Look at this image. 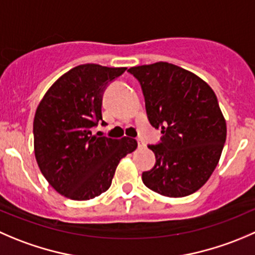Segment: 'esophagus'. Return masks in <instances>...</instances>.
Returning a JSON list of instances; mask_svg holds the SVG:
<instances>
[{"label": "esophagus", "mask_w": 255, "mask_h": 255, "mask_svg": "<svg viewBox=\"0 0 255 255\" xmlns=\"http://www.w3.org/2000/svg\"><path fill=\"white\" fill-rule=\"evenodd\" d=\"M138 148H144L145 147V143H144V140L143 139H140V138H138Z\"/></svg>", "instance_id": "esophagus-1"}]
</instances>
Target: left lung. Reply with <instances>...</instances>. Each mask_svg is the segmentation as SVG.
<instances>
[{
	"label": "left lung",
	"mask_w": 255,
	"mask_h": 255,
	"mask_svg": "<svg viewBox=\"0 0 255 255\" xmlns=\"http://www.w3.org/2000/svg\"><path fill=\"white\" fill-rule=\"evenodd\" d=\"M128 72L139 82L150 126L163 134L157 144H148L155 164L142 173L143 183L172 198L194 193L216 169L226 143L216 93L198 76L167 62Z\"/></svg>",
	"instance_id": "1"
}]
</instances>
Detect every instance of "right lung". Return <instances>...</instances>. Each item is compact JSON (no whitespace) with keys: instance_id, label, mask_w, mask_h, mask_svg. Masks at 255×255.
I'll use <instances>...</instances> for the list:
<instances>
[{"instance_id":"add662e5","label":"right lung","mask_w":255,"mask_h":255,"mask_svg":"<svg viewBox=\"0 0 255 255\" xmlns=\"http://www.w3.org/2000/svg\"><path fill=\"white\" fill-rule=\"evenodd\" d=\"M127 68L87 63L72 68L47 91L33 121L34 155L49 184L73 201L98 197L112 184L123 157L137 148L134 138L106 137L103 93Z\"/></svg>"}]
</instances>
